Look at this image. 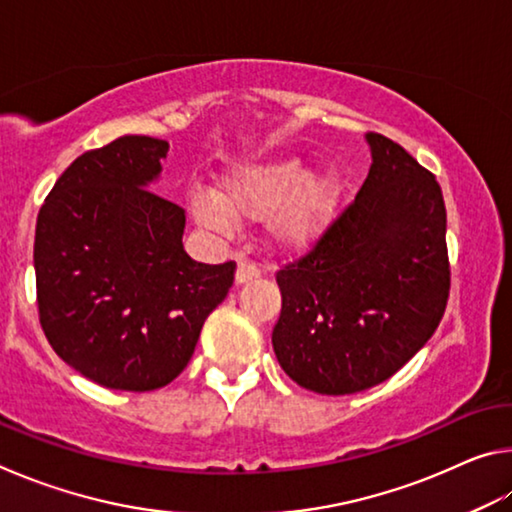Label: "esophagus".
Returning <instances> with one entry per match:
<instances>
[{
  "instance_id": "obj_1",
  "label": "esophagus",
  "mask_w": 512,
  "mask_h": 512,
  "mask_svg": "<svg viewBox=\"0 0 512 512\" xmlns=\"http://www.w3.org/2000/svg\"><path fill=\"white\" fill-rule=\"evenodd\" d=\"M262 275V271H259V266L248 262V259H241L239 266H237V273H235V282L237 284H246L250 280H257V277Z\"/></svg>"
}]
</instances>
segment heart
Wrapping results in <instances>:
<instances>
[{
  "instance_id": "1",
  "label": "heart",
  "mask_w": 512,
  "mask_h": 512,
  "mask_svg": "<svg viewBox=\"0 0 512 512\" xmlns=\"http://www.w3.org/2000/svg\"><path fill=\"white\" fill-rule=\"evenodd\" d=\"M339 185L327 173H305L298 160L244 164L225 173L219 194L198 189L189 196V212L203 228L232 230L235 216L264 219L268 237L289 253L307 250L332 219Z\"/></svg>"
}]
</instances>
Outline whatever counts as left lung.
<instances>
[{"label":"left lung","instance_id":"8db88e82","mask_svg":"<svg viewBox=\"0 0 512 512\" xmlns=\"http://www.w3.org/2000/svg\"><path fill=\"white\" fill-rule=\"evenodd\" d=\"M366 140L372 164L359 194L307 255L275 273V357L320 395H352L393 377L436 332L449 298L436 176L388 137Z\"/></svg>","mask_w":512,"mask_h":512}]
</instances>
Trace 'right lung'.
<instances>
[{"instance_id":"obj_1","label":"right lung","mask_w":512,"mask_h":512,"mask_svg":"<svg viewBox=\"0 0 512 512\" xmlns=\"http://www.w3.org/2000/svg\"><path fill=\"white\" fill-rule=\"evenodd\" d=\"M169 142L124 135L76 158L40 207V325L67 366L112 391H155L192 359L235 262L183 248L185 210L153 194Z\"/></svg>"}]
</instances>
